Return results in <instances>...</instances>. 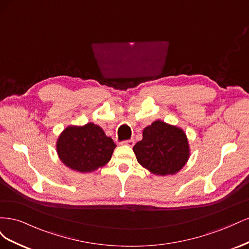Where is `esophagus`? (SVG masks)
I'll list each match as a JSON object with an SVG mask.
<instances>
[{"mask_svg":"<svg viewBox=\"0 0 249 249\" xmlns=\"http://www.w3.org/2000/svg\"><path fill=\"white\" fill-rule=\"evenodd\" d=\"M122 144L127 145V146H133L135 144V141L134 139H127V140H124L122 141Z\"/></svg>","mask_w":249,"mask_h":249,"instance_id":"obj_1","label":"esophagus"}]
</instances>
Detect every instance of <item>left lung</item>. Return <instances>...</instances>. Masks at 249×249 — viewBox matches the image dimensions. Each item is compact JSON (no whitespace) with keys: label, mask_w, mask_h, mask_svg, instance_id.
I'll use <instances>...</instances> for the list:
<instances>
[{"label":"left lung","mask_w":249,"mask_h":249,"mask_svg":"<svg viewBox=\"0 0 249 249\" xmlns=\"http://www.w3.org/2000/svg\"><path fill=\"white\" fill-rule=\"evenodd\" d=\"M143 138L134 145L137 161L159 176L173 175L186 164L189 145L185 133L177 126L156 120L143 130Z\"/></svg>","instance_id":"1"}]
</instances>
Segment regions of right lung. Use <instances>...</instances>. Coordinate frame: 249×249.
Masks as SVG:
<instances>
[{"mask_svg": "<svg viewBox=\"0 0 249 249\" xmlns=\"http://www.w3.org/2000/svg\"><path fill=\"white\" fill-rule=\"evenodd\" d=\"M115 146L102 127L90 123L83 126L66 127L58 139L57 152L66 166L89 172L107 164Z\"/></svg>", "mask_w": 249, "mask_h": 249, "instance_id": "add662e5", "label": "right lung"}]
</instances>
